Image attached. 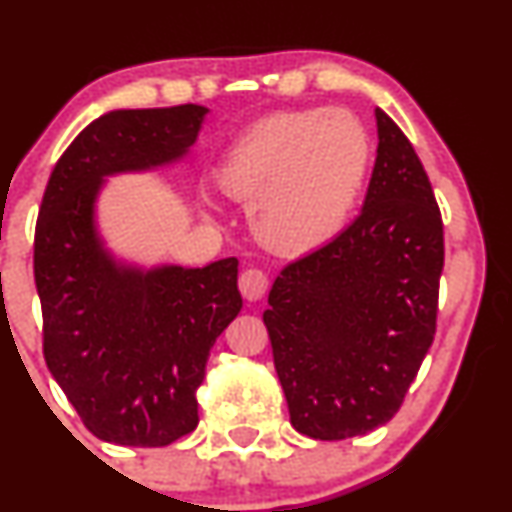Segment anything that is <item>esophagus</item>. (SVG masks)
<instances>
[{"instance_id":"34e87169","label":"esophagus","mask_w":512,"mask_h":512,"mask_svg":"<svg viewBox=\"0 0 512 512\" xmlns=\"http://www.w3.org/2000/svg\"><path fill=\"white\" fill-rule=\"evenodd\" d=\"M238 286L243 298H248V301H260L264 293H267L269 279L267 274L260 272V269H245V272L240 274Z\"/></svg>"}]
</instances>
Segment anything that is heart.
<instances>
[{"instance_id": "b5f03b06", "label": "heart", "mask_w": 512, "mask_h": 512, "mask_svg": "<svg viewBox=\"0 0 512 512\" xmlns=\"http://www.w3.org/2000/svg\"><path fill=\"white\" fill-rule=\"evenodd\" d=\"M370 142L344 110L276 113L252 125L219 163L226 195L252 204V228L272 250L303 255L332 243L366 185Z\"/></svg>"}]
</instances>
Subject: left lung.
I'll return each instance as SVG.
<instances>
[{
  "instance_id": "1",
  "label": "left lung",
  "mask_w": 512,
  "mask_h": 512,
  "mask_svg": "<svg viewBox=\"0 0 512 512\" xmlns=\"http://www.w3.org/2000/svg\"><path fill=\"white\" fill-rule=\"evenodd\" d=\"M375 122L378 156L361 214L281 269L262 315L291 424L315 440L387 424L436 334L440 209L402 129L380 108Z\"/></svg>"
}]
</instances>
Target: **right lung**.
I'll return each instance as SVG.
<instances>
[{
	"label": "right lung",
	"mask_w": 512,
	"mask_h": 512,
	"mask_svg": "<svg viewBox=\"0 0 512 512\" xmlns=\"http://www.w3.org/2000/svg\"><path fill=\"white\" fill-rule=\"evenodd\" d=\"M207 113L192 103L110 110L69 144L45 187L33 250L45 363L105 443L161 448L195 431L209 351L243 308L236 257L146 269L117 260L98 231L105 178L182 161Z\"/></svg>",
	"instance_id": "right-lung-1"
}]
</instances>
